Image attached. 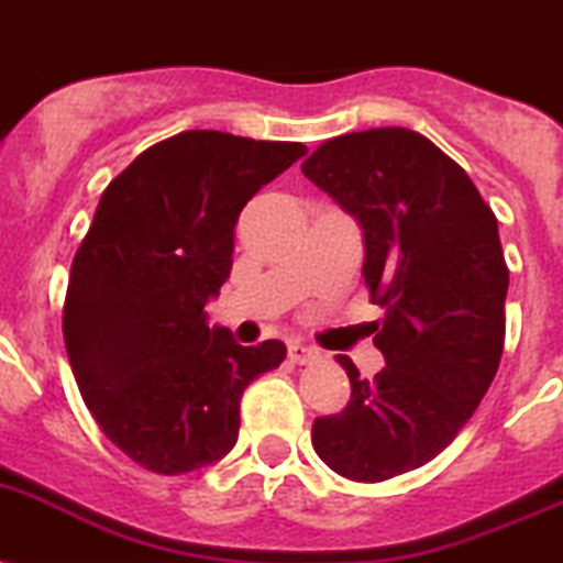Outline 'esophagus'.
I'll use <instances>...</instances> for the list:
<instances>
[{"instance_id": "esophagus-1", "label": "esophagus", "mask_w": 563, "mask_h": 563, "mask_svg": "<svg viewBox=\"0 0 563 563\" xmlns=\"http://www.w3.org/2000/svg\"><path fill=\"white\" fill-rule=\"evenodd\" d=\"M287 356H290V362H296V365H310V362L322 360V354H319L316 347L301 345V342H292L290 351H287Z\"/></svg>"}]
</instances>
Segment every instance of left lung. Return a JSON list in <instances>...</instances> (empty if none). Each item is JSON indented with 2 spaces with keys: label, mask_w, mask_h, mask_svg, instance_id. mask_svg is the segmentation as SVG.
Here are the masks:
<instances>
[{
  "label": "left lung",
  "mask_w": 563,
  "mask_h": 563,
  "mask_svg": "<svg viewBox=\"0 0 563 563\" xmlns=\"http://www.w3.org/2000/svg\"><path fill=\"white\" fill-rule=\"evenodd\" d=\"M305 178L360 221L362 276L385 310V368L313 420V449L342 477L379 483L426 466L472 420L498 374L509 267L498 218L463 166L411 129L351 132L313 148Z\"/></svg>",
  "instance_id": "8db88e82"
}]
</instances>
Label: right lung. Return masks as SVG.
Returning a JSON list of instances; mask_svg holds the SVG:
<instances>
[{"mask_svg": "<svg viewBox=\"0 0 563 563\" xmlns=\"http://www.w3.org/2000/svg\"><path fill=\"white\" fill-rule=\"evenodd\" d=\"M305 152L192 129L148 146L100 195L65 290V351L100 431L155 475L224 457L244 388L285 362V342L235 345L203 305L230 276L241 209Z\"/></svg>", "mask_w": 563, "mask_h": 563, "instance_id": "right-lung-1", "label": "right lung"}]
</instances>
